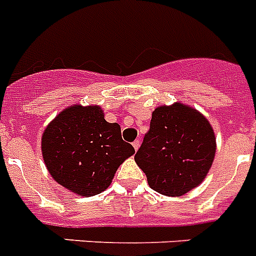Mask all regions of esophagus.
Returning a JSON list of instances; mask_svg holds the SVG:
<instances>
[{
  "label": "esophagus",
  "mask_w": 256,
  "mask_h": 256,
  "mask_svg": "<svg viewBox=\"0 0 256 256\" xmlns=\"http://www.w3.org/2000/svg\"><path fill=\"white\" fill-rule=\"evenodd\" d=\"M140 144H141V142H140V140H134V141H133V142H132L133 148H134V150H136V152H137V150H138Z\"/></svg>",
  "instance_id": "esophagus-1"
}]
</instances>
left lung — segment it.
Here are the masks:
<instances>
[{"label": "left lung", "instance_id": "obj_1", "mask_svg": "<svg viewBox=\"0 0 256 256\" xmlns=\"http://www.w3.org/2000/svg\"><path fill=\"white\" fill-rule=\"evenodd\" d=\"M215 150L212 126L206 118L192 107L174 104L155 108L134 160L152 190L178 196L202 182Z\"/></svg>", "mask_w": 256, "mask_h": 256}]
</instances>
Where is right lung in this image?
Wrapping results in <instances>:
<instances>
[{"label": "right lung", "mask_w": 256, "mask_h": 256, "mask_svg": "<svg viewBox=\"0 0 256 256\" xmlns=\"http://www.w3.org/2000/svg\"><path fill=\"white\" fill-rule=\"evenodd\" d=\"M41 150L54 180L84 196L107 189L118 167L134 154L119 124L106 122L98 106L62 111L44 132Z\"/></svg>", "instance_id": "1"}]
</instances>
